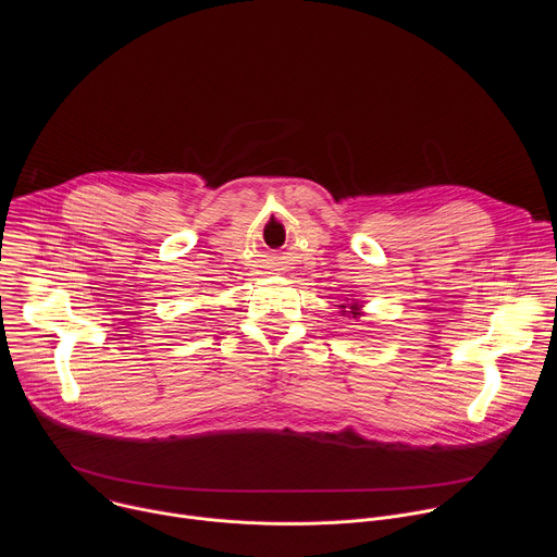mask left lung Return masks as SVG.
Listing matches in <instances>:
<instances>
[{
  "instance_id": "obj_1",
  "label": "left lung",
  "mask_w": 557,
  "mask_h": 557,
  "mask_svg": "<svg viewBox=\"0 0 557 557\" xmlns=\"http://www.w3.org/2000/svg\"><path fill=\"white\" fill-rule=\"evenodd\" d=\"M339 312L344 317H352V320H359V317H363V304L359 301H348V304H339Z\"/></svg>"
}]
</instances>
